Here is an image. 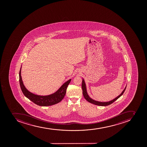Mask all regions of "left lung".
I'll use <instances>...</instances> for the list:
<instances>
[{"label":"left lung","instance_id":"1","mask_svg":"<svg viewBox=\"0 0 147 147\" xmlns=\"http://www.w3.org/2000/svg\"><path fill=\"white\" fill-rule=\"evenodd\" d=\"M82 80V88L83 90V94L84 97L86 99V100L87 101H88L89 102L92 103V104H94L96 105L100 106H106L109 105L110 104H112V103L114 102L115 101H116L117 99H118L120 97H121L122 95L123 94V92H125V90L126 89V86L125 87V89H123L122 92H121L120 94L118 95L117 97L115 98V99H113L112 100H110L109 101H105V102H101V101H97V100H94L92 99L90 97V96H89L88 94H87V89H86V83L84 81V79L83 78Z\"/></svg>","mask_w":147,"mask_h":147}]
</instances>
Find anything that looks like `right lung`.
<instances>
[{"label": "right lung", "mask_w": 147, "mask_h": 147, "mask_svg": "<svg viewBox=\"0 0 147 147\" xmlns=\"http://www.w3.org/2000/svg\"><path fill=\"white\" fill-rule=\"evenodd\" d=\"M21 69L22 66L19 72L20 85L21 90L24 95L33 102L40 106H49L60 102L63 99L66 92L67 88L69 84L70 83L71 79H69L65 82L58 90L53 94L45 96L36 95L28 91L24 85L21 76Z\"/></svg>", "instance_id": "1"}]
</instances>
